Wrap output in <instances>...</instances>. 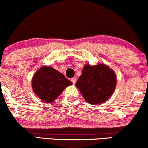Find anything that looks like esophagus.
Masks as SVG:
<instances>
[{
	"label": "esophagus",
	"instance_id": "1",
	"mask_svg": "<svg viewBox=\"0 0 148 148\" xmlns=\"http://www.w3.org/2000/svg\"><path fill=\"white\" fill-rule=\"evenodd\" d=\"M71 81H72L73 84H76V78H72V79H71Z\"/></svg>",
	"mask_w": 148,
	"mask_h": 148
}]
</instances>
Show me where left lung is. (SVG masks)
I'll return each mask as SVG.
<instances>
[{
    "label": "left lung",
    "instance_id": "obj_1",
    "mask_svg": "<svg viewBox=\"0 0 148 148\" xmlns=\"http://www.w3.org/2000/svg\"><path fill=\"white\" fill-rule=\"evenodd\" d=\"M116 76L108 66L99 64L85 65L76 86L90 104L106 101L115 90Z\"/></svg>",
    "mask_w": 148,
    "mask_h": 148
}]
</instances>
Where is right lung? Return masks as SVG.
<instances>
[{
    "label": "right lung",
    "mask_w": 148,
    "mask_h": 148,
    "mask_svg": "<svg viewBox=\"0 0 148 148\" xmlns=\"http://www.w3.org/2000/svg\"><path fill=\"white\" fill-rule=\"evenodd\" d=\"M72 83L55 69L42 67L35 73L32 86L34 92L45 102L53 101L67 86Z\"/></svg>",
    "instance_id": "add662e5"
}]
</instances>
